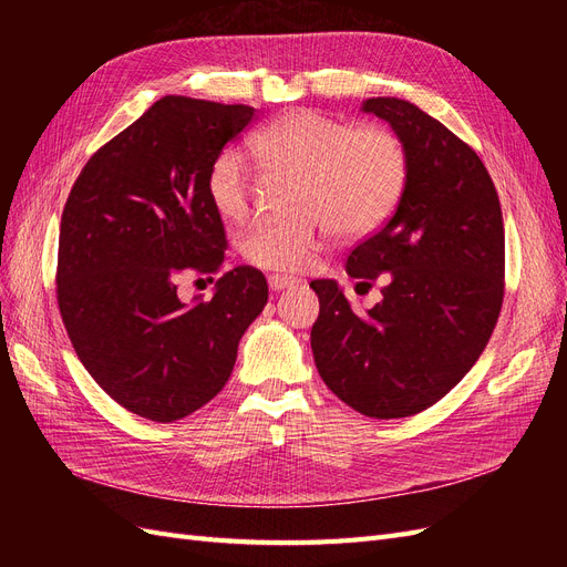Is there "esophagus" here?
Instances as JSON below:
<instances>
[{
    "instance_id": "esophagus-1",
    "label": "esophagus",
    "mask_w": 567,
    "mask_h": 567,
    "mask_svg": "<svg viewBox=\"0 0 567 567\" xmlns=\"http://www.w3.org/2000/svg\"><path fill=\"white\" fill-rule=\"evenodd\" d=\"M267 284H269L271 290H284V288H290V286L300 284V281L296 277H286V274H271V277L267 279Z\"/></svg>"
}]
</instances>
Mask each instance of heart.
<instances>
[{"label": "heart", "instance_id": "heart-1", "mask_svg": "<svg viewBox=\"0 0 567 567\" xmlns=\"http://www.w3.org/2000/svg\"><path fill=\"white\" fill-rule=\"evenodd\" d=\"M250 156L271 173H296L293 210L257 219L241 238L246 262L296 271L342 229L367 234L398 208L409 161L398 134L381 125H348L317 111H288L250 136ZM208 198L227 221L252 205V177L241 151H219L208 169Z\"/></svg>", "mask_w": 567, "mask_h": 567}]
</instances>
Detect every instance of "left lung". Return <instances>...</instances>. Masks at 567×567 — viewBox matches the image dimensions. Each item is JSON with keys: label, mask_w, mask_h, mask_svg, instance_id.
I'll return each instance as SVG.
<instances>
[{"label": "left lung", "mask_w": 567, "mask_h": 567, "mask_svg": "<svg viewBox=\"0 0 567 567\" xmlns=\"http://www.w3.org/2000/svg\"><path fill=\"white\" fill-rule=\"evenodd\" d=\"M398 134L409 175L388 225L348 257L383 300L359 315L333 279H317L315 364L331 392L371 419L442 400L483 354L504 300V219L477 153L404 99L362 104Z\"/></svg>", "instance_id": "obj_1"}]
</instances>
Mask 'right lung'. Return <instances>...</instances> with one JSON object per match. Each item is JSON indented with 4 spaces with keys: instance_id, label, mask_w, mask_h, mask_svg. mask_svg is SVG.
I'll use <instances>...</instances> for the list:
<instances>
[{
    "instance_id": "obj_1",
    "label": "right lung",
    "mask_w": 567,
    "mask_h": 567,
    "mask_svg": "<svg viewBox=\"0 0 567 567\" xmlns=\"http://www.w3.org/2000/svg\"><path fill=\"white\" fill-rule=\"evenodd\" d=\"M252 117L241 104L163 96L94 153L65 200L56 284L68 338L99 388L142 419L169 423L208 404L267 305L255 267L221 274L210 300L177 296V279L225 265L205 182Z\"/></svg>"
}]
</instances>
